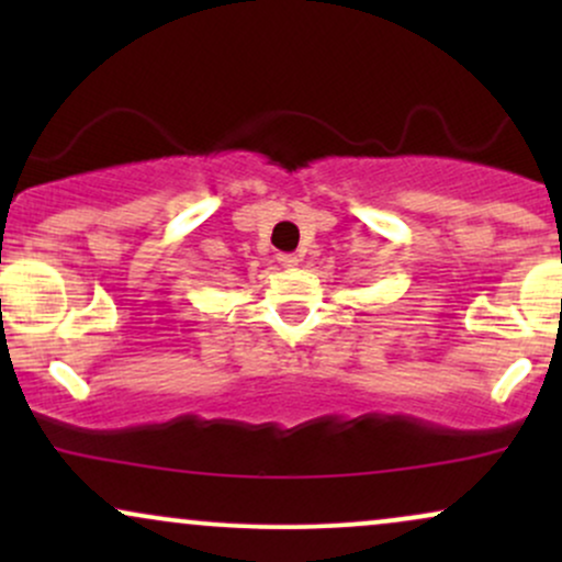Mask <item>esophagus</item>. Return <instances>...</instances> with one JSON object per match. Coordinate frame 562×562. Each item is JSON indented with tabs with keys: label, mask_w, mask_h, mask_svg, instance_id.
Segmentation results:
<instances>
[{
	"label": "esophagus",
	"mask_w": 562,
	"mask_h": 562,
	"mask_svg": "<svg viewBox=\"0 0 562 562\" xmlns=\"http://www.w3.org/2000/svg\"><path fill=\"white\" fill-rule=\"evenodd\" d=\"M277 261H280V267L290 269V267H299L301 259L295 254H277Z\"/></svg>",
	"instance_id": "1"
}]
</instances>
